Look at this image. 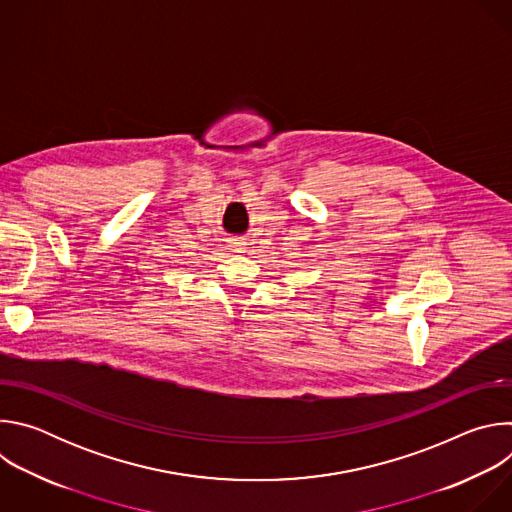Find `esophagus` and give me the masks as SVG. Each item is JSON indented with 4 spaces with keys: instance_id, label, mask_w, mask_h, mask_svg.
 Here are the masks:
<instances>
[{
    "instance_id": "34e87169",
    "label": "esophagus",
    "mask_w": 512,
    "mask_h": 512,
    "mask_svg": "<svg viewBox=\"0 0 512 512\" xmlns=\"http://www.w3.org/2000/svg\"><path fill=\"white\" fill-rule=\"evenodd\" d=\"M229 247H231V251H243L245 241L239 237H233V239H229Z\"/></svg>"
}]
</instances>
